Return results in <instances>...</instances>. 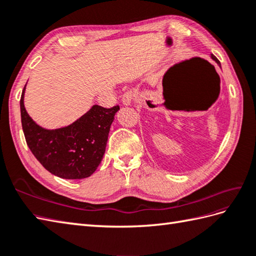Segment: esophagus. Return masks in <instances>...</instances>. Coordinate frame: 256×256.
Listing matches in <instances>:
<instances>
[{"label": "esophagus", "mask_w": 256, "mask_h": 256, "mask_svg": "<svg viewBox=\"0 0 256 256\" xmlns=\"http://www.w3.org/2000/svg\"><path fill=\"white\" fill-rule=\"evenodd\" d=\"M134 98H135L134 92H132V91H128V92H125V94H123V96H122V104H123V106H132Z\"/></svg>", "instance_id": "1"}]
</instances>
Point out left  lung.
Here are the masks:
<instances>
[{
  "instance_id": "obj_1",
  "label": "left lung",
  "mask_w": 256,
  "mask_h": 256,
  "mask_svg": "<svg viewBox=\"0 0 256 256\" xmlns=\"http://www.w3.org/2000/svg\"><path fill=\"white\" fill-rule=\"evenodd\" d=\"M210 57H211V59H214V60L216 62V64H218V66L221 68V64H220V62L218 60V59H216L214 55H212V54H211V55H210Z\"/></svg>"
}]
</instances>
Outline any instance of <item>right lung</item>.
<instances>
[{"label": "right lung", "mask_w": 256, "mask_h": 256, "mask_svg": "<svg viewBox=\"0 0 256 256\" xmlns=\"http://www.w3.org/2000/svg\"><path fill=\"white\" fill-rule=\"evenodd\" d=\"M26 86L20 96L22 126L26 143L37 160L52 175L64 179L91 176L106 153L108 132L118 106L106 108L92 106L88 112L67 126L42 128L24 106Z\"/></svg>", "instance_id": "obj_1"}]
</instances>
